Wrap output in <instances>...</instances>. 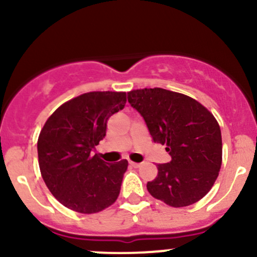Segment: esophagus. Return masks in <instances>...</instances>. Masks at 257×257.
<instances>
[{
  "label": "esophagus",
  "mask_w": 257,
  "mask_h": 257,
  "mask_svg": "<svg viewBox=\"0 0 257 257\" xmlns=\"http://www.w3.org/2000/svg\"><path fill=\"white\" fill-rule=\"evenodd\" d=\"M129 164L132 165L133 168H139L142 165V163H136V162H129Z\"/></svg>",
  "instance_id": "esophagus-1"
}]
</instances>
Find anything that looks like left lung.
Segmentation results:
<instances>
[{"instance_id": "obj_1", "label": "left lung", "mask_w": 257, "mask_h": 257, "mask_svg": "<svg viewBox=\"0 0 257 257\" xmlns=\"http://www.w3.org/2000/svg\"><path fill=\"white\" fill-rule=\"evenodd\" d=\"M128 102L142 114L154 143L167 145L172 157L148 181L150 195L173 208L203 199L222 163L221 131L212 113L194 98L163 88L131 90Z\"/></svg>"}]
</instances>
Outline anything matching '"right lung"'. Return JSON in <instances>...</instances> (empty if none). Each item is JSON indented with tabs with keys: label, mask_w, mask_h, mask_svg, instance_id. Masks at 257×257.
Masks as SVG:
<instances>
[{
	"label": "right lung",
	"mask_w": 257,
	"mask_h": 257,
	"mask_svg": "<svg viewBox=\"0 0 257 257\" xmlns=\"http://www.w3.org/2000/svg\"><path fill=\"white\" fill-rule=\"evenodd\" d=\"M125 103V92L84 93L57 108L43 125L37 142L41 175L66 208L95 214L118 199L128 162L107 164L90 152Z\"/></svg>",
	"instance_id": "right-lung-1"
}]
</instances>
